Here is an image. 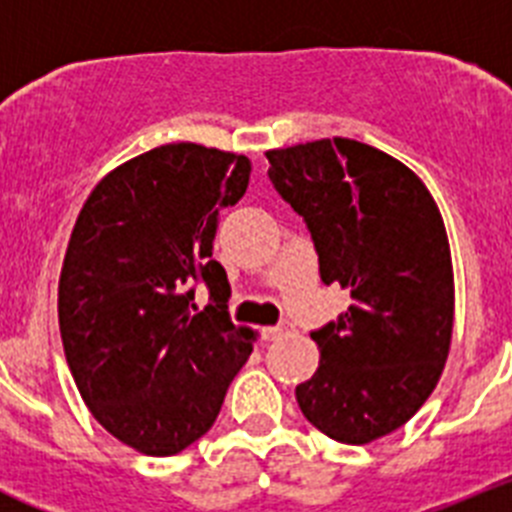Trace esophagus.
Wrapping results in <instances>:
<instances>
[{
  "instance_id": "esophagus-1",
  "label": "esophagus",
  "mask_w": 512,
  "mask_h": 512,
  "mask_svg": "<svg viewBox=\"0 0 512 512\" xmlns=\"http://www.w3.org/2000/svg\"><path fill=\"white\" fill-rule=\"evenodd\" d=\"M289 330H292V323H289V320H282L279 325H271V328L261 330V338H264V341H277V338H282Z\"/></svg>"
}]
</instances>
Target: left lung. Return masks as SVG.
<instances>
[{
    "instance_id": "obj_1",
    "label": "left lung",
    "mask_w": 512,
    "mask_h": 512,
    "mask_svg": "<svg viewBox=\"0 0 512 512\" xmlns=\"http://www.w3.org/2000/svg\"><path fill=\"white\" fill-rule=\"evenodd\" d=\"M266 158L310 230L323 284L351 292V307L310 333L320 366L297 384L300 410L333 441H377L418 413L449 356L454 271L441 212L408 166L359 140Z\"/></svg>"
}]
</instances>
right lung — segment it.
Listing matches in <instances>:
<instances>
[{
  "label": "right lung",
  "mask_w": 512,
  "mask_h": 512,
  "mask_svg": "<svg viewBox=\"0 0 512 512\" xmlns=\"http://www.w3.org/2000/svg\"><path fill=\"white\" fill-rule=\"evenodd\" d=\"M248 179L246 156L169 143L117 166L79 212L58 282L63 351L94 418L140 454L205 436L253 351L212 259L220 210ZM197 283L211 292L205 311Z\"/></svg>",
  "instance_id": "1"
}]
</instances>
